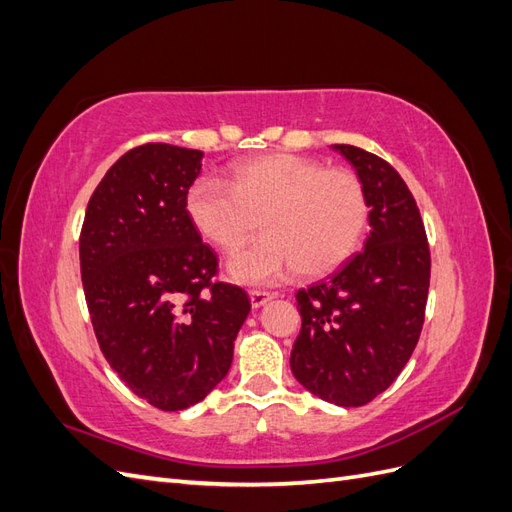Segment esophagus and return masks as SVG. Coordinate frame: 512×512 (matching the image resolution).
Returning <instances> with one entry per match:
<instances>
[{
	"label": "esophagus",
	"mask_w": 512,
	"mask_h": 512,
	"mask_svg": "<svg viewBox=\"0 0 512 512\" xmlns=\"http://www.w3.org/2000/svg\"><path fill=\"white\" fill-rule=\"evenodd\" d=\"M275 297V292H267V290H250V301L252 307H260L265 305L267 301H271Z\"/></svg>",
	"instance_id": "obj_1"
}]
</instances>
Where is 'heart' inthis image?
Segmentation results:
<instances>
[{"label":"heart","mask_w":512,"mask_h":512,"mask_svg":"<svg viewBox=\"0 0 512 512\" xmlns=\"http://www.w3.org/2000/svg\"><path fill=\"white\" fill-rule=\"evenodd\" d=\"M185 213L226 254L239 252L262 226L267 237L228 269L237 282L273 284L297 269L320 277L342 267L361 245L369 205L363 183L350 170L324 168L294 153H269L232 166L226 183L213 177L192 181Z\"/></svg>","instance_id":"heart-1"}]
</instances>
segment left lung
I'll return each mask as SVG.
<instances>
[{
  "label": "left lung",
  "mask_w": 512,
  "mask_h": 512,
  "mask_svg": "<svg viewBox=\"0 0 512 512\" xmlns=\"http://www.w3.org/2000/svg\"><path fill=\"white\" fill-rule=\"evenodd\" d=\"M354 166L369 205L365 250L297 292L301 333L290 367L309 393L365 406L406 367L425 322L431 256L416 200L376 153L333 145Z\"/></svg>",
  "instance_id": "left-lung-1"
}]
</instances>
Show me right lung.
Returning <instances> with one entry per match:
<instances>
[{
	"instance_id": "right-lung-1",
	"label": "right lung",
	"mask_w": 512,
	"mask_h": 512,
	"mask_svg": "<svg viewBox=\"0 0 512 512\" xmlns=\"http://www.w3.org/2000/svg\"><path fill=\"white\" fill-rule=\"evenodd\" d=\"M203 151L147 143L121 156L89 198L79 254L100 350L153 408L185 410L224 380L250 314L215 280L218 256L185 213Z\"/></svg>"
}]
</instances>
